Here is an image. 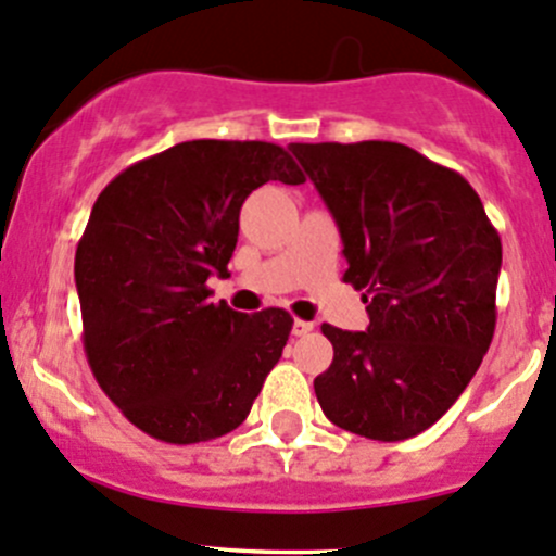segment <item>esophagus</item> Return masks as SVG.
<instances>
[{"mask_svg":"<svg viewBox=\"0 0 556 556\" xmlns=\"http://www.w3.org/2000/svg\"><path fill=\"white\" fill-rule=\"evenodd\" d=\"M313 329H316V324H313V320L296 318V320H294V329H291V331H294L296 337H305V334H311Z\"/></svg>","mask_w":556,"mask_h":556,"instance_id":"1","label":"esophagus"}]
</instances>
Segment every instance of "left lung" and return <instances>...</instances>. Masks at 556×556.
<instances>
[{"label": "left lung", "instance_id": "1", "mask_svg": "<svg viewBox=\"0 0 556 556\" xmlns=\"http://www.w3.org/2000/svg\"><path fill=\"white\" fill-rule=\"evenodd\" d=\"M342 236V280L369 326L324 324L331 366L313 380L334 426L377 442L431 428L495 334L501 236L457 170L396 141L289 144Z\"/></svg>", "mask_w": 556, "mask_h": 556}]
</instances>
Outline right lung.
I'll return each instance as SVG.
<instances>
[{
	"label": "right lung",
	"mask_w": 556,
	"mask_h": 556,
	"mask_svg": "<svg viewBox=\"0 0 556 556\" xmlns=\"http://www.w3.org/2000/svg\"><path fill=\"white\" fill-rule=\"evenodd\" d=\"M305 174L270 141H181L104 187L77 243L83 342L101 391L147 437L198 444L236 431L283 353L294 318L211 302L230 276L240 205Z\"/></svg>",
	"instance_id": "add662e5"
}]
</instances>
